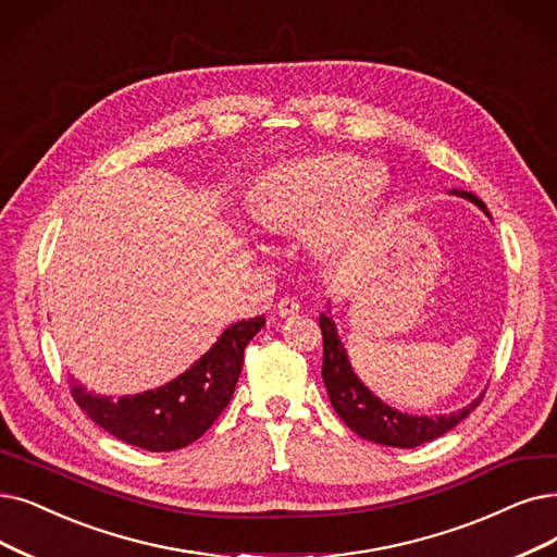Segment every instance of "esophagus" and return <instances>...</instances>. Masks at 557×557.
Masks as SVG:
<instances>
[{"label": "esophagus", "mask_w": 557, "mask_h": 557, "mask_svg": "<svg viewBox=\"0 0 557 557\" xmlns=\"http://www.w3.org/2000/svg\"><path fill=\"white\" fill-rule=\"evenodd\" d=\"M276 313L281 318H293L299 313V301L293 299V297H283L278 304H276Z\"/></svg>", "instance_id": "34e87169"}]
</instances>
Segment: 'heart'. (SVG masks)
<instances>
[{
  "instance_id": "obj_1",
  "label": "heart",
  "mask_w": 557,
  "mask_h": 557,
  "mask_svg": "<svg viewBox=\"0 0 557 557\" xmlns=\"http://www.w3.org/2000/svg\"><path fill=\"white\" fill-rule=\"evenodd\" d=\"M388 191L384 166L354 152H318L264 171L247 210L267 233H295L315 219L313 244L338 251L359 235Z\"/></svg>"
}]
</instances>
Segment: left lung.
Returning <instances> with one entry per match:
<instances>
[{
    "label": "left lung",
    "instance_id": "1",
    "mask_svg": "<svg viewBox=\"0 0 557 557\" xmlns=\"http://www.w3.org/2000/svg\"><path fill=\"white\" fill-rule=\"evenodd\" d=\"M453 194L469 198V201H473L486 212V206L475 194L457 191V189ZM320 329H322V347H324L322 380L331 399V407L336 409V413L351 432H356L368 441L382 443V446H393V448H416L457 428L459 422L482 403L484 393L461 411H455L450 416H436V418L409 416L397 409H391L388 405L382 403L380 397L372 395L361 384L359 376L354 374L347 361L345 347L336 336V326H333V322L326 315H320Z\"/></svg>",
    "mask_w": 557,
    "mask_h": 557
}]
</instances>
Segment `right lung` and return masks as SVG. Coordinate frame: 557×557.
Segmentation results:
<instances>
[{
    "instance_id": "right-lung-1",
    "label": "right lung",
    "mask_w": 557,
    "mask_h": 557,
    "mask_svg": "<svg viewBox=\"0 0 557 557\" xmlns=\"http://www.w3.org/2000/svg\"><path fill=\"white\" fill-rule=\"evenodd\" d=\"M262 326V315L235 322L187 372L154 391L111 399L86 393L71 380V393L96 425L129 446L150 453L181 450L201 438L228 407L244 349Z\"/></svg>"
}]
</instances>
